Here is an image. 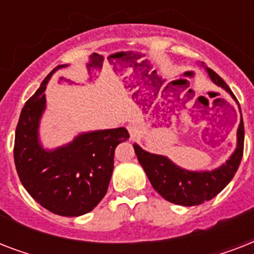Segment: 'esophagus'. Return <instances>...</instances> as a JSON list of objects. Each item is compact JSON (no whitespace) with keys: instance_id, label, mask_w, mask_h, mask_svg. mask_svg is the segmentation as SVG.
Listing matches in <instances>:
<instances>
[{"instance_id":"34e87169","label":"esophagus","mask_w":254,"mask_h":254,"mask_svg":"<svg viewBox=\"0 0 254 254\" xmlns=\"http://www.w3.org/2000/svg\"><path fill=\"white\" fill-rule=\"evenodd\" d=\"M127 130H129L130 138L135 139V138H138L139 135L142 134L143 127H142V125H141L139 123H137V121H131V123L127 125Z\"/></svg>"}]
</instances>
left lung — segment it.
Instances as JSON below:
<instances>
[{"instance_id":"obj_1","label":"left lung","mask_w":254,"mask_h":254,"mask_svg":"<svg viewBox=\"0 0 254 254\" xmlns=\"http://www.w3.org/2000/svg\"><path fill=\"white\" fill-rule=\"evenodd\" d=\"M211 80L219 87L224 88L233 99L231 88L227 85L223 79L211 68H207ZM239 104V103H237ZM135 154L138 162L143 167L153 189L166 199L170 203L178 205H197L211 200L217 193L223 191L225 186L232 181L237 169L240 166L243 153H244V123L241 116L240 125L237 130V147L231 158L220 166L219 169L212 171H187L177 165H174L169 158L163 155H157L147 153L143 149L134 143Z\"/></svg>"}]
</instances>
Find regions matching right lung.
Instances as JSON below:
<instances>
[{
	"instance_id": "obj_1",
	"label": "right lung",
	"mask_w": 254,
	"mask_h": 254,
	"mask_svg": "<svg viewBox=\"0 0 254 254\" xmlns=\"http://www.w3.org/2000/svg\"><path fill=\"white\" fill-rule=\"evenodd\" d=\"M55 69L22 108L15 129L14 163L26 191L42 207L61 216H80L91 212L105 196L116 146L127 141L129 133L125 127L91 131L57 150L46 151L38 141V125L46 105L43 92Z\"/></svg>"
}]
</instances>
